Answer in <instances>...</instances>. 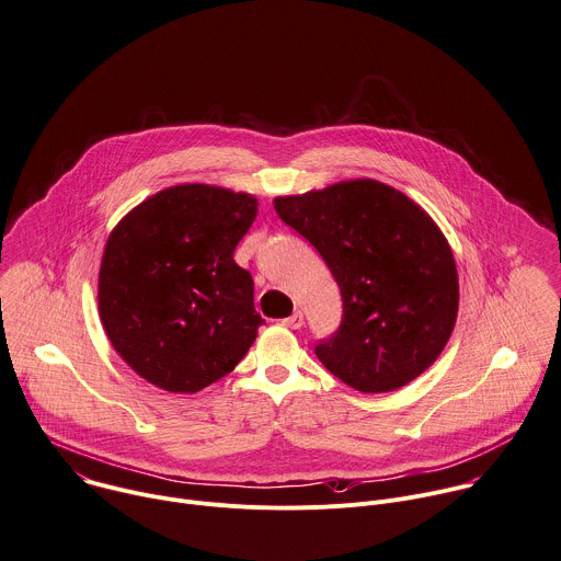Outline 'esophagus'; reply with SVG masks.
Wrapping results in <instances>:
<instances>
[{
    "instance_id": "34e87169",
    "label": "esophagus",
    "mask_w": 561,
    "mask_h": 561,
    "mask_svg": "<svg viewBox=\"0 0 561 561\" xmlns=\"http://www.w3.org/2000/svg\"><path fill=\"white\" fill-rule=\"evenodd\" d=\"M302 322H305V320H302V313H300V311H296V313H291L289 318L283 320V324H285L287 329H300Z\"/></svg>"
}]
</instances>
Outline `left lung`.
Masks as SVG:
<instances>
[{"label": "left lung", "mask_w": 561, "mask_h": 561, "mask_svg": "<svg viewBox=\"0 0 561 561\" xmlns=\"http://www.w3.org/2000/svg\"><path fill=\"white\" fill-rule=\"evenodd\" d=\"M278 217L324 259L342 291L340 329L318 359L359 392H390L430 368L458 313L451 248L432 217L375 180L276 197Z\"/></svg>", "instance_id": "1"}]
</instances>
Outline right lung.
<instances>
[{
	"label": "right lung",
	"instance_id": "right-lung-1",
	"mask_svg": "<svg viewBox=\"0 0 561 561\" xmlns=\"http://www.w3.org/2000/svg\"><path fill=\"white\" fill-rule=\"evenodd\" d=\"M259 202L180 184L136 206L112 230L99 272V313L116 353L149 383L199 392L245 357L265 322L234 248Z\"/></svg>",
	"mask_w": 561,
	"mask_h": 561
}]
</instances>
